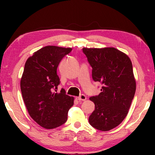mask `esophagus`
Returning a JSON list of instances; mask_svg holds the SVG:
<instances>
[{
    "mask_svg": "<svg viewBox=\"0 0 155 155\" xmlns=\"http://www.w3.org/2000/svg\"><path fill=\"white\" fill-rule=\"evenodd\" d=\"M78 99L79 101H85L87 99V97L84 94H81L80 97H78Z\"/></svg>",
    "mask_w": 155,
    "mask_h": 155,
    "instance_id": "esophagus-1",
    "label": "esophagus"
}]
</instances>
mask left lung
I'll return each instance as SVG.
<instances>
[{"instance_id":"8db88e82","label":"left lung","mask_w":155,"mask_h":155,"mask_svg":"<svg viewBox=\"0 0 155 155\" xmlns=\"http://www.w3.org/2000/svg\"><path fill=\"white\" fill-rule=\"evenodd\" d=\"M92 68V78L102 84L98 96L91 97L94 111L89 117L92 127L108 131L126 117L134 97L136 82L133 65L126 54L114 47L83 48Z\"/></svg>"}]
</instances>
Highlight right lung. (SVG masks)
Returning a JSON list of instances; mask_svg holds the SVG:
<instances>
[{"label": "right lung", "mask_w": 155, "mask_h": 155, "mask_svg": "<svg viewBox=\"0 0 155 155\" xmlns=\"http://www.w3.org/2000/svg\"><path fill=\"white\" fill-rule=\"evenodd\" d=\"M71 48L46 46L28 58L20 80V89L29 116L39 126L56 128L65 124L74 98L64 89L57 92L60 79L57 68Z\"/></svg>", "instance_id": "1"}]
</instances>
